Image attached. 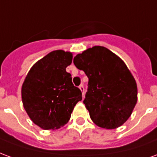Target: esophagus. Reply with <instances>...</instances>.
Masks as SVG:
<instances>
[{"label": "esophagus", "instance_id": "obj_1", "mask_svg": "<svg viewBox=\"0 0 157 157\" xmlns=\"http://www.w3.org/2000/svg\"><path fill=\"white\" fill-rule=\"evenodd\" d=\"M79 88H80V90L82 91V95L84 96V86H83V85H81V86H79Z\"/></svg>", "mask_w": 157, "mask_h": 157}]
</instances>
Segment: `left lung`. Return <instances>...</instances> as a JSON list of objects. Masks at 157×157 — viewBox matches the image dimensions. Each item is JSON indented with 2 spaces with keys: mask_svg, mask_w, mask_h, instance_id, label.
Segmentation results:
<instances>
[{
  "mask_svg": "<svg viewBox=\"0 0 157 157\" xmlns=\"http://www.w3.org/2000/svg\"><path fill=\"white\" fill-rule=\"evenodd\" d=\"M73 62L89 79L83 102L92 122L107 129L124 124L138 98L137 84L124 62L102 46L86 49Z\"/></svg>",
  "mask_w": 157,
  "mask_h": 157,
  "instance_id": "obj_1",
  "label": "left lung"
}]
</instances>
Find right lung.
Masks as SVG:
<instances>
[{"instance_id": "obj_1", "label": "right lung", "mask_w": 157, "mask_h": 157, "mask_svg": "<svg viewBox=\"0 0 157 157\" xmlns=\"http://www.w3.org/2000/svg\"><path fill=\"white\" fill-rule=\"evenodd\" d=\"M73 55L55 50L33 65L22 86L23 108L36 125L43 129H56L70 120L82 92L72 83L66 67Z\"/></svg>"}]
</instances>
